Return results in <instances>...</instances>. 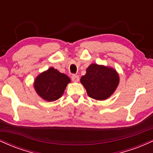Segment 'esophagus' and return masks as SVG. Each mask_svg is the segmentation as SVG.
<instances>
[{"instance_id": "obj_1", "label": "esophagus", "mask_w": 153, "mask_h": 153, "mask_svg": "<svg viewBox=\"0 0 153 153\" xmlns=\"http://www.w3.org/2000/svg\"><path fill=\"white\" fill-rule=\"evenodd\" d=\"M79 76L78 75H73V76H72V80H73V82H77L79 81Z\"/></svg>"}]
</instances>
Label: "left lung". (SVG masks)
Masks as SVG:
<instances>
[{"instance_id":"1","label":"left lung","mask_w":153,"mask_h":153,"mask_svg":"<svg viewBox=\"0 0 153 153\" xmlns=\"http://www.w3.org/2000/svg\"><path fill=\"white\" fill-rule=\"evenodd\" d=\"M80 82L89 97L103 101L110 97L119 83V73L111 67L92 63L88 67Z\"/></svg>"}]
</instances>
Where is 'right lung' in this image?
<instances>
[{"instance_id": "1", "label": "right lung", "mask_w": 153, "mask_h": 153, "mask_svg": "<svg viewBox=\"0 0 153 153\" xmlns=\"http://www.w3.org/2000/svg\"><path fill=\"white\" fill-rule=\"evenodd\" d=\"M71 78L53 67L36 76L34 82V90L39 96L47 101L59 99L71 82Z\"/></svg>"}]
</instances>
